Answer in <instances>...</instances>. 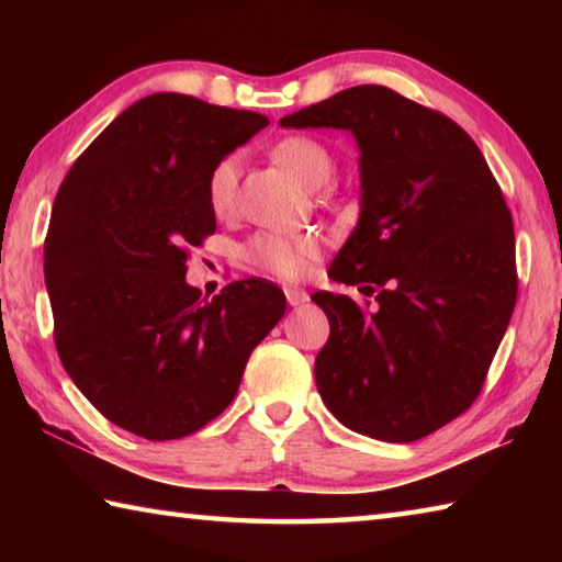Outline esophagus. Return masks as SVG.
<instances>
[{"label": "esophagus", "instance_id": "obj_1", "mask_svg": "<svg viewBox=\"0 0 562 562\" xmlns=\"http://www.w3.org/2000/svg\"><path fill=\"white\" fill-rule=\"evenodd\" d=\"M284 297H288L290 307H302V304L310 302V294L297 288H284Z\"/></svg>", "mask_w": 562, "mask_h": 562}]
</instances>
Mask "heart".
<instances>
[{
    "mask_svg": "<svg viewBox=\"0 0 562 562\" xmlns=\"http://www.w3.org/2000/svg\"><path fill=\"white\" fill-rule=\"evenodd\" d=\"M272 156L307 188L325 186L335 170V156L312 136H288L274 144ZM240 158L235 154L217 160L207 173V203L215 215H227L235 207ZM245 260L274 278L294 280L307 272L310 262L319 255V240L304 233L262 231L252 235L243 247Z\"/></svg>",
    "mask_w": 562,
    "mask_h": 562,
    "instance_id": "heart-1",
    "label": "heart"
}]
</instances>
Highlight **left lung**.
Returning <instances> with one entry per match:
<instances>
[{"label": "left lung", "mask_w": 562, "mask_h": 562, "mask_svg": "<svg viewBox=\"0 0 562 562\" xmlns=\"http://www.w3.org/2000/svg\"><path fill=\"white\" fill-rule=\"evenodd\" d=\"M280 126L341 128L359 146V223L329 278L376 304L312 294L329 319L322 402L369 439H424L475 402L516 307V235L496 178L459 123L376 83Z\"/></svg>", "instance_id": "left-lung-1"}]
</instances>
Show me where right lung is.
<instances>
[{
    "mask_svg": "<svg viewBox=\"0 0 562 562\" xmlns=\"http://www.w3.org/2000/svg\"><path fill=\"white\" fill-rule=\"evenodd\" d=\"M268 116L150 93L74 160L44 240L59 359L121 429L183 439L221 416L252 349L284 315L278 284L186 282L188 247L215 233L207 173Z\"/></svg>",
    "mask_w": 562,
    "mask_h": 562,
    "instance_id": "add662e5",
    "label": "right lung"
}]
</instances>
